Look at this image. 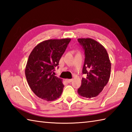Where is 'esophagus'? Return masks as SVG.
<instances>
[{
  "instance_id": "esophagus-1",
  "label": "esophagus",
  "mask_w": 132,
  "mask_h": 132,
  "mask_svg": "<svg viewBox=\"0 0 132 132\" xmlns=\"http://www.w3.org/2000/svg\"><path fill=\"white\" fill-rule=\"evenodd\" d=\"M65 81L67 82V83H71V82L72 81V79H65Z\"/></svg>"
}]
</instances>
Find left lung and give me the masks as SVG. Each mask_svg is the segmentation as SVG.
<instances>
[{
    "label": "left lung",
    "mask_w": 132,
    "mask_h": 132,
    "mask_svg": "<svg viewBox=\"0 0 132 132\" xmlns=\"http://www.w3.org/2000/svg\"><path fill=\"white\" fill-rule=\"evenodd\" d=\"M84 51L85 60L83 68L85 78H82L79 95L87 98L98 96L108 83L111 63L106 49L100 43L89 38H78Z\"/></svg>",
    "instance_id": "obj_1"
}]
</instances>
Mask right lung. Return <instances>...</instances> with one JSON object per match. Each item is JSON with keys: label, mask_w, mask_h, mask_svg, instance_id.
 <instances>
[{"label": "right lung", "mask_w": 132, "mask_h": 132, "mask_svg": "<svg viewBox=\"0 0 132 132\" xmlns=\"http://www.w3.org/2000/svg\"><path fill=\"white\" fill-rule=\"evenodd\" d=\"M71 38L48 39L34 47L25 68L27 83L36 95L47 101H54L63 93L62 79L53 75Z\"/></svg>", "instance_id": "right-lung-1"}]
</instances>
